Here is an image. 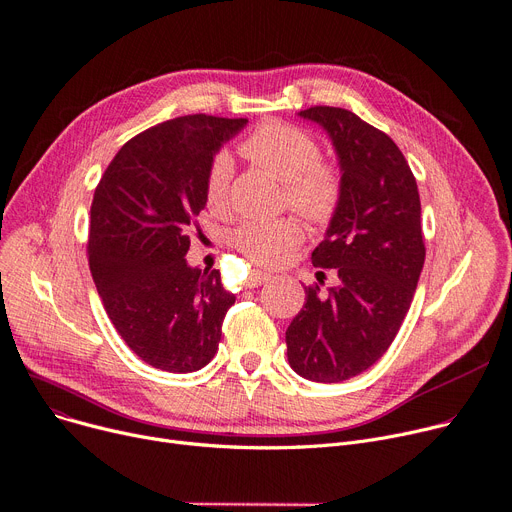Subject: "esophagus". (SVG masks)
I'll use <instances>...</instances> for the list:
<instances>
[{
    "mask_svg": "<svg viewBox=\"0 0 512 512\" xmlns=\"http://www.w3.org/2000/svg\"><path fill=\"white\" fill-rule=\"evenodd\" d=\"M267 280H271V274H267V271L253 269V271H251V276H249V280H247V284H249V288H255V286L265 284Z\"/></svg>",
    "mask_w": 512,
    "mask_h": 512,
    "instance_id": "esophagus-1",
    "label": "esophagus"
}]
</instances>
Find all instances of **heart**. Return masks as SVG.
Returning a JSON list of instances; mask_svg holds the SVG:
<instances>
[{
    "instance_id": "obj_1",
    "label": "heart",
    "mask_w": 512,
    "mask_h": 512,
    "mask_svg": "<svg viewBox=\"0 0 512 512\" xmlns=\"http://www.w3.org/2000/svg\"><path fill=\"white\" fill-rule=\"evenodd\" d=\"M241 152L284 183L286 201L296 212L309 220H325L333 214L342 193V181L331 164L319 160V144L311 133L282 121H271L249 135ZM230 179L232 160L226 152H220L206 175V203L216 214L228 210ZM230 243L255 263L278 265L302 243V228L292 218L249 220L232 230Z\"/></svg>"
}]
</instances>
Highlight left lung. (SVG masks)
I'll list each match as a JSON object with an SVG mask.
<instances>
[{
    "label": "left lung",
    "mask_w": 512,
    "mask_h": 512,
    "mask_svg": "<svg viewBox=\"0 0 512 512\" xmlns=\"http://www.w3.org/2000/svg\"><path fill=\"white\" fill-rule=\"evenodd\" d=\"M298 117L329 135L342 193L311 257L335 269L337 286L304 288L286 329L288 362L302 379L342 383L387 352L410 311L426 257L420 193L395 142L352 111L311 107Z\"/></svg>",
    "instance_id": "left-lung-1"
}]
</instances>
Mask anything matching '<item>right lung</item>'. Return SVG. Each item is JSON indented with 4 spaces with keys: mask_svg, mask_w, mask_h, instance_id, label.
Masks as SVG:
<instances>
[{
    "mask_svg": "<svg viewBox=\"0 0 512 512\" xmlns=\"http://www.w3.org/2000/svg\"><path fill=\"white\" fill-rule=\"evenodd\" d=\"M247 119L187 115L135 135L102 175L90 208L92 280L123 342L166 372L206 366L236 296L218 269L187 263L206 208V175Z\"/></svg>",
    "mask_w": 512,
    "mask_h": 512,
    "instance_id": "add662e5",
    "label": "right lung"
}]
</instances>
